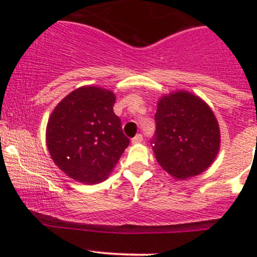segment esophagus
I'll list each match as a JSON object with an SVG mask.
<instances>
[{"label": "esophagus", "mask_w": 257, "mask_h": 257, "mask_svg": "<svg viewBox=\"0 0 257 257\" xmlns=\"http://www.w3.org/2000/svg\"><path fill=\"white\" fill-rule=\"evenodd\" d=\"M142 142H143V136H142V134H137V136L134 137L133 139H132V143H133V144L142 143Z\"/></svg>", "instance_id": "34e87169"}]
</instances>
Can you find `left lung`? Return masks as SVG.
Masks as SVG:
<instances>
[{"instance_id":"8db88e82","label":"left lung","mask_w":257,"mask_h":257,"mask_svg":"<svg viewBox=\"0 0 257 257\" xmlns=\"http://www.w3.org/2000/svg\"><path fill=\"white\" fill-rule=\"evenodd\" d=\"M150 141L163 169L178 179L203 173L219 152L220 131L211 109L195 95L175 92L163 97Z\"/></svg>"}]
</instances>
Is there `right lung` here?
Returning a JSON list of instances; mask_svg holds the SVG:
<instances>
[{
    "label": "right lung",
    "mask_w": 257,
    "mask_h": 257,
    "mask_svg": "<svg viewBox=\"0 0 257 257\" xmlns=\"http://www.w3.org/2000/svg\"><path fill=\"white\" fill-rule=\"evenodd\" d=\"M115 97L98 87L69 93L51 114L47 147L57 167L84 184L104 180L118 163L129 139L113 112Z\"/></svg>",
    "instance_id": "right-lung-1"
}]
</instances>
